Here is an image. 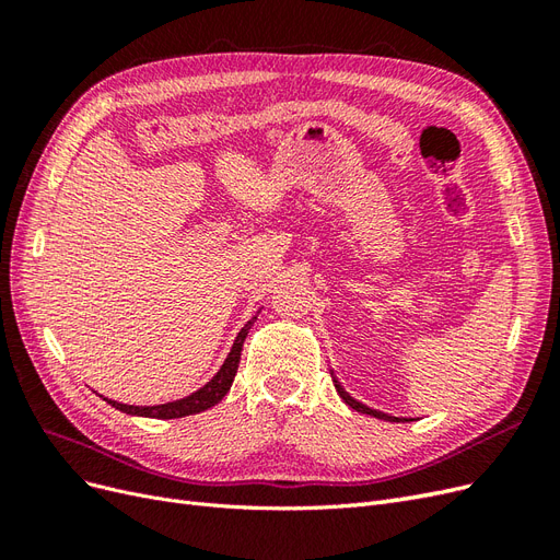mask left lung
Wrapping results in <instances>:
<instances>
[{"label":"left lung","mask_w":560,"mask_h":560,"mask_svg":"<svg viewBox=\"0 0 560 560\" xmlns=\"http://www.w3.org/2000/svg\"><path fill=\"white\" fill-rule=\"evenodd\" d=\"M334 385H336V393L341 395V399L348 404V406H352L354 411H360V413H366V416H374V418H383V420H393V422H401V418H395V416H387V413H381V411H374V409H369V406H364V404H360V401H354L346 389L338 385V381H334Z\"/></svg>","instance_id":"left-lung-1"}]
</instances>
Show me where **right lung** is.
<instances>
[{"label": "right lung", "instance_id": "1", "mask_svg": "<svg viewBox=\"0 0 560 560\" xmlns=\"http://www.w3.org/2000/svg\"><path fill=\"white\" fill-rule=\"evenodd\" d=\"M254 319H257V317H252L247 325L241 329V334L235 336V343L229 352L226 362L222 364V369L217 371V376L208 385H202L200 389H196L194 395L184 397L179 401L159 404V406H128V404H118V401H112V399H107V401L118 411L130 413V416H144V418H184V416H191V413H200V411L210 409V406H214L217 401L224 399L235 374H238L243 343H245V336L249 334V327L254 325Z\"/></svg>", "mask_w": 560, "mask_h": 560}]
</instances>
